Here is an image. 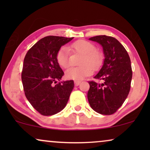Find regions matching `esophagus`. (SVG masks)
Here are the masks:
<instances>
[{"instance_id": "obj_1", "label": "esophagus", "mask_w": 150, "mask_h": 150, "mask_svg": "<svg viewBox=\"0 0 150 150\" xmlns=\"http://www.w3.org/2000/svg\"><path fill=\"white\" fill-rule=\"evenodd\" d=\"M81 82L79 81H74V84H75V86H79L80 85V83H81Z\"/></svg>"}]
</instances>
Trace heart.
Masks as SVG:
<instances>
[{
	"mask_svg": "<svg viewBox=\"0 0 150 150\" xmlns=\"http://www.w3.org/2000/svg\"><path fill=\"white\" fill-rule=\"evenodd\" d=\"M69 50L83 54L80 63L83 65L72 67L67 69L65 72L67 79L81 81L91 75L93 73V69L97 70L103 64V54L101 51L96 49V46L93 43L86 40H78L72 43L69 48L66 46L61 47L57 52L56 61L62 68H67L70 65Z\"/></svg>",
	"mask_w": 150,
	"mask_h": 150,
	"instance_id": "heart-1",
	"label": "heart"
}]
</instances>
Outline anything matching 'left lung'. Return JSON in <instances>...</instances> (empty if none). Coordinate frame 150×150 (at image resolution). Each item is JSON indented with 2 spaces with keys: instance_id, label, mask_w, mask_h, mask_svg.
Segmentation results:
<instances>
[{
  "instance_id": "8db88e82",
  "label": "left lung",
  "mask_w": 150,
  "mask_h": 150,
  "mask_svg": "<svg viewBox=\"0 0 150 150\" xmlns=\"http://www.w3.org/2000/svg\"><path fill=\"white\" fill-rule=\"evenodd\" d=\"M89 40L102 45L105 59L94 77L102 83L89 81L88 101L96 112L109 115L121 107L130 92L132 77L130 59L122 44L112 37L98 35Z\"/></svg>"
}]
</instances>
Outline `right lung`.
I'll return each mask as SVG.
<instances>
[{"mask_svg": "<svg viewBox=\"0 0 150 150\" xmlns=\"http://www.w3.org/2000/svg\"><path fill=\"white\" fill-rule=\"evenodd\" d=\"M72 39L45 37L34 44L24 57L22 71L24 94L33 107L42 115H52L62 110L74 87L72 80L54 85L64 75L56 61L57 52Z\"/></svg>", "mask_w": 150, "mask_h": 150, "instance_id": "add662e5", "label": "right lung"}]
</instances>
